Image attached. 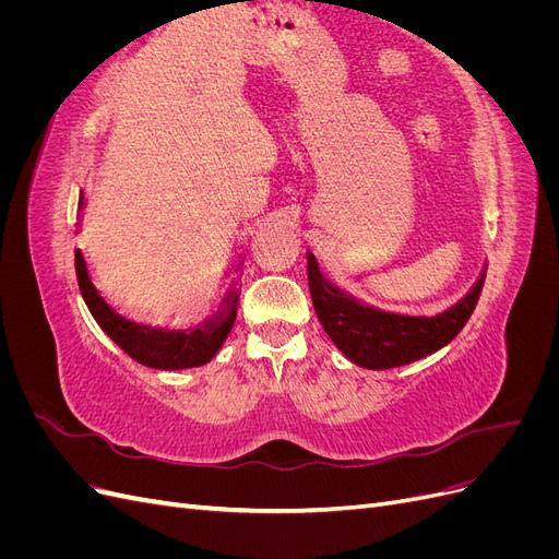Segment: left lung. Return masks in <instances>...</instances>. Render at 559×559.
Listing matches in <instances>:
<instances>
[{
    "instance_id": "obj_1",
    "label": "left lung",
    "mask_w": 559,
    "mask_h": 559,
    "mask_svg": "<svg viewBox=\"0 0 559 559\" xmlns=\"http://www.w3.org/2000/svg\"><path fill=\"white\" fill-rule=\"evenodd\" d=\"M308 284L314 312L337 349L357 366L384 370L417 361L448 345L476 310L485 275L462 302L431 319L399 317L359 306L324 280L312 253H308Z\"/></svg>"
}]
</instances>
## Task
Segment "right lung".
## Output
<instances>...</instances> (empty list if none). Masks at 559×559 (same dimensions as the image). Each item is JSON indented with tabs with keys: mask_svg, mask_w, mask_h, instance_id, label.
<instances>
[{
	"mask_svg": "<svg viewBox=\"0 0 559 559\" xmlns=\"http://www.w3.org/2000/svg\"><path fill=\"white\" fill-rule=\"evenodd\" d=\"M83 202V195L79 205ZM74 265H76V280L83 300L95 317V321L103 331L111 337V341L121 347L130 359H134L142 366L148 368H160V370H179V368H195L214 359L218 347L224 345L233 324H235V312H238V292L228 296L226 310L218 314L214 324H207V329H195L189 335L181 331H160L151 326H140L134 321L123 319L116 314L105 298L97 294L88 277L86 261H83V253L76 249L74 253Z\"/></svg>",
	"mask_w": 559,
	"mask_h": 559,
	"instance_id": "add662e5",
	"label": "right lung"
}]
</instances>
